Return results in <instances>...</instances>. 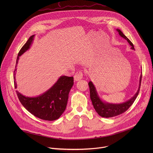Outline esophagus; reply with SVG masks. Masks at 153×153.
<instances>
[{
  "instance_id": "1",
  "label": "esophagus",
  "mask_w": 153,
  "mask_h": 153,
  "mask_svg": "<svg viewBox=\"0 0 153 153\" xmlns=\"http://www.w3.org/2000/svg\"><path fill=\"white\" fill-rule=\"evenodd\" d=\"M82 77H83V74L80 71L77 72L74 76V79L75 81H79V80H81L82 79Z\"/></svg>"
}]
</instances>
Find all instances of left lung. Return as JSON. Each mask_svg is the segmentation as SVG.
Masks as SVG:
<instances>
[{
    "label": "left lung",
    "mask_w": 153,
    "mask_h": 153,
    "mask_svg": "<svg viewBox=\"0 0 153 153\" xmlns=\"http://www.w3.org/2000/svg\"><path fill=\"white\" fill-rule=\"evenodd\" d=\"M116 30L119 33V34L122 37L126 40L127 42L129 43V45L131 46V48L135 50L133 43L126 37V36H125L123 34V33L120 30L117 29ZM142 76V75L141 74L140 77V80H139V86L136 93L129 100L122 103H110L105 102L102 100H101V99L98 95L96 87L94 86L93 82L90 81L88 83L89 87H90V98L92 101V103L94 106V108L95 109V110L97 113V114L101 117L108 118V117H112L118 116L125 112L132 105V104L134 103V100H136V99L137 98L139 94Z\"/></svg>",
    "instance_id": "obj_1"
}]
</instances>
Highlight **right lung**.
Listing matches in <instances>:
<instances>
[{
    "instance_id": "right-lung-1",
    "label": "right lung",
    "mask_w": 153,
    "mask_h": 153,
    "mask_svg": "<svg viewBox=\"0 0 153 153\" xmlns=\"http://www.w3.org/2000/svg\"><path fill=\"white\" fill-rule=\"evenodd\" d=\"M34 37V35L31 36L19 52L16 60V69L14 71L15 88H17L15 75L18 60L21 55L30 48ZM73 84V77L63 76L59 78L51 88L39 96L26 97L18 91H16V93L22 105L30 113L40 119L52 121L59 119L65 110L68 94Z\"/></svg>"
}]
</instances>
